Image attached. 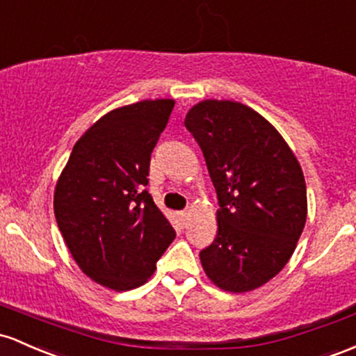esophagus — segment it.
Wrapping results in <instances>:
<instances>
[{"label":"esophagus","instance_id":"34e87169","mask_svg":"<svg viewBox=\"0 0 356 356\" xmlns=\"http://www.w3.org/2000/svg\"><path fill=\"white\" fill-rule=\"evenodd\" d=\"M179 218H181L182 222H186L189 220V211H181V213H179Z\"/></svg>","mask_w":356,"mask_h":356}]
</instances>
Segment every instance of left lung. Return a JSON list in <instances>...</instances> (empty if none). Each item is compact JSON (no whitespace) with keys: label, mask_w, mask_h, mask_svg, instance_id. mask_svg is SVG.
<instances>
[{"label":"left lung","mask_w":356,"mask_h":356,"mask_svg":"<svg viewBox=\"0 0 356 356\" xmlns=\"http://www.w3.org/2000/svg\"><path fill=\"white\" fill-rule=\"evenodd\" d=\"M216 189V238L199 253L208 279L243 294L273 279L307 218L298 157L268 120L232 99L199 101L186 115Z\"/></svg>","instance_id":"1"}]
</instances>
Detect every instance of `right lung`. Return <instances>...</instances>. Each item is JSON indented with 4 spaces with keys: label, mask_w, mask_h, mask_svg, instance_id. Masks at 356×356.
<instances>
[{
    "label": "right lung",
    "mask_w": 356,
    "mask_h": 356,
    "mask_svg": "<svg viewBox=\"0 0 356 356\" xmlns=\"http://www.w3.org/2000/svg\"><path fill=\"white\" fill-rule=\"evenodd\" d=\"M174 99H145L101 116L84 131L57 179L54 213L79 268L111 291L147 282L175 238L148 184L150 155Z\"/></svg>",
    "instance_id": "add662e5"
}]
</instances>
